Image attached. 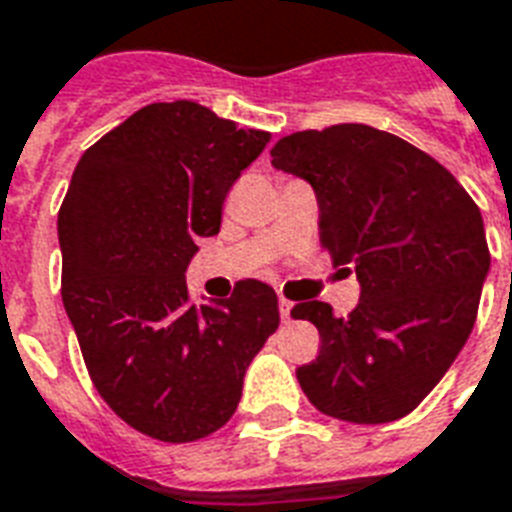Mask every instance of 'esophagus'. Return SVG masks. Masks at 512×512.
Here are the masks:
<instances>
[{
  "instance_id": "esophagus-1",
  "label": "esophagus",
  "mask_w": 512,
  "mask_h": 512,
  "mask_svg": "<svg viewBox=\"0 0 512 512\" xmlns=\"http://www.w3.org/2000/svg\"><path fill=\"white\" fill-rule=\"evenodd\" d=\"M292 308H295V305L289 303L287 297H279V313H281V319H284V321L292 319Z\"/></svg>"
}]
</instances>
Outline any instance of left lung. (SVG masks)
Listing matches in <instances>:
<instances>
[{
    "label": "left lung",
    "mask_w": 512,
    "mask_h": 512,
    "mask_svg": "<svg viewBox=\"0 0 512 512\" xmlns=\"http://www.w3.org/2000/svg\"><path fill=\"white\" fill-rule=\"evenodd\" d=\"M271 156L311 185L321 244L361 284L348 319L321 300L292 308L321 335L316 361L297 369L300 388L337 420H398L473 332L492 263L481 212L433 156L366 124L295 132Z\"/></svg>",
    "instance_id": "1"
}]
</instances>
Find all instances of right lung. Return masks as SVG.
Listing matches in <instances>:
<instances>
[{
    "label": "right lung",
    "instance_id": "1",
    "mask_svg": "<svg viewBox=\"0 0 512 512\" xmlns=\"http://www.w3.org/2000/svg\"><path fill=\"white\" fill-rule=\"evenodd\" d=\"M271 132L239 130L193 100L151 103L87 148L58 212L63 305L95 388L159 441L231 420L244 374L279 327V297L239 281L193 305L185 271Z\"/></svg>",
    "mask_w": 512,
    "mask_h": 512
}]
</instances>
